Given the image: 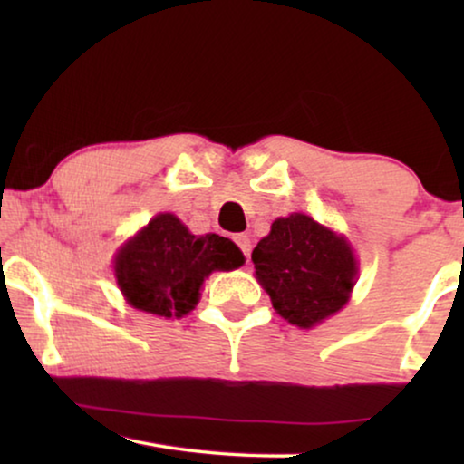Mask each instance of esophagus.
Instances as JSON below:
<instances>
[{
  "instance_id": "esophagus-1",
  "label": "esophagus",
  "mask_w": 464,
  "mask_h": 464,
  "mask_svg": "<svg viewBox=\"0 0 464 464\" xmlns=\"http://www.w3.org/2000/svg\"><path fill=\"white\" fill-rule=\"evenodd\" d=\"M234 240H237V245L240 246V251L245 253V257L249 259V256H251V238L246 237V234H237V237H234Z\"/></svg>"
}]
</instances>
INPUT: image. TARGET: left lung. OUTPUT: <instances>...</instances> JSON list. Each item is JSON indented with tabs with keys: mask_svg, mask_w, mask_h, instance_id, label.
<instances>
[{
	"mask_svg": "<svg viewBox=\"0 0 464 464\" xmlns=\"http://www.w3.org/2000/svg\"><path fill=\"white\" fill-rule=\"evenodd\" d=\"M256 278L285 321L313 329L351 300L359 262L344 234L304 213L272 221L251 253Z\"/></svg>",
	"mask_w": 464,
	"mask_h": 464,
	"instance_id": "left-lung-1",
	"label": "left lung"
}]
</instances>
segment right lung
I'll return each instance as SVG.
<instances>
[{
	"label": "right lung",
	"instance_id": "1",
	"mask_svg": "<svg viewBox=\"0 0 464 464\" xmlns=\"http://www.w3.org/2000/svg\"><path fill=\"white\" fill-rule=\"evenodd\" d=\"M243 264V251L230 238L196 237L177 215L158 213L120 245L113 276L132 308L181 319L196 308L202 285L213 272H230Z\"/></svg>",
	"mask_w": 464,
	"mask_h": 464
}]
</instances>
